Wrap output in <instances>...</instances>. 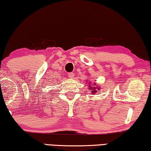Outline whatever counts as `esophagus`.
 Segmentation results:
<instances>
[{"label": "esophagus", "mask_w": 151, "mask_h": 151, "mask_svg": "<svg viewBox=\"0 0 151 151\" xmlns=\"http://www.w3.org/2000/svg\"><path fill=\"white\" fill-rule=\"evenodd\" d=\"M68 77L70 78H73L74 77H75V74H74L73 73H68Z\"/></svg>", "instance_id": "34e87169"}]
</instances>
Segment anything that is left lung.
<instances>
[{
    "instance_id": "1",
    "label": "left lung",
    "mask_w": 151,
    "mask_h": 151,
    "mask_svg": "<svg viewBox=\"0 0 151 151\" xmlns=\"http://www.w3.org/2000/svg\"><path fill=\"white\" fill-rule=\"evenodd\" d=\"M89 84H88V86L89 87V90H91V95H93V94H96L97 93L98 90L100 89V85H96V83H93V86H91V83H90V81H89ZM100 92V91H99Z\"/></svg>"
}]
</instances>
